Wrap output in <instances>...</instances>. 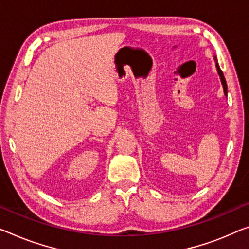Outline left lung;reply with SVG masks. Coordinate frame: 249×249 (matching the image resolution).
<instances>
[{
  "label": "left lung",
  "mask_w": 249,
  "mask_h": 249,
  "mask_svg": "<svg viewBox=\"0 0 249 249\" xmlns=\"http://www.w3.org/2000/svg\"><path fill=\"white\" fill-rule=\"evenodd\" d=\"M215 61H216V68H217V72H218V75H219V77H220V81H222V84H223V88H224V93H225V95L227 96V84H226V80H225V77H224V74H223V72H222V70H220L219 65H218V63H217L216 57H215Z\"/></svg>",
  "instance_id": "8db88e82"
}]
</instances>
